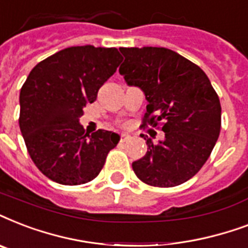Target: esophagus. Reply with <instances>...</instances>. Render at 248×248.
<instances>
[{
  "label": "esophagus",
  "mask_w": 248,
  "mask_h": 248,
  "mask_svg": "<svg viewBox=\"0 0 248 248\" xmlns=\"http://www.w3.org/2000/svg\"><path fill=\"white\" fill-rule=\"evenodd\" d=\"M131 136L128 135V134H126V132H124V134H121V141H127L128 139H130Z\"/></svg>",
  "instance_id": "obj_1"
}]
</instances>
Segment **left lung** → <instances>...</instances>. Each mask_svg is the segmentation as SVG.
I'll list each match as a JSON object with an SVG mask.
<instances>
[{
  "label": "left lung",
  "mask_w": 248,
  "mask_h": 248,
  "mask_svg": "<svg viewBox=\"0 0 248 248\" xmlns=\"http://www.w3.org/2000/svg\"><path fill=\"white\" fill-rule=\"evenodd\" d=\"M120 67L128 86L139 87L148 101L145 124L163 122L165 139L155 144L132 170L148 185L169 188L192 179L206 163L221 127L217 93L202 69L165 47H120Z\"/></svg>",
  "instance_id": "left-lung-1"
}]
</instances>
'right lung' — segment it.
Here are the masks:
<instances>
[{
	"mask_svg": "<svg viewBox=\"0 0 248 248\" xmlns=\"http://www.w3.org/2000/svg\"><path fill=\"white\" fill-rule=\"evenodd\" d=\"M121 62L114 47L73 46L42 60L29 73L20 90L19 126L32 161L52 181L89 183L120 141L118 134L107 130L86 134L79 117Z\"/></svg>",
	"mask_w": 248,
	"mask_h": 248,
	"instance_id": "add662e5",
	"label": "right lung"
}]
</instances>
